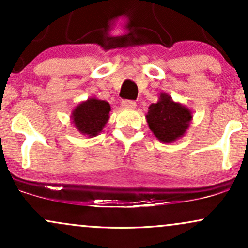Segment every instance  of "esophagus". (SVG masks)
<instances>
[{
	"label": "esophagus",
	"instance_id": "esophagus-1",
	"mask_svg": "<svg viewBox=\"0 0 248 248\" xmlns=\"http://www.w3.org/2000/svg\"><path fill=\"white\" fill-rule=\"evenodd\" d=\"M121 107L124 109H134L136 107V104L134 101H129V100H124L121 102Z\"/></svg>",
	"mask_w": 248,
	"mask_h": 248
}]
</instances>
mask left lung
Masks as SVG:
<instances>
[{"label":"left lung","mask_w":248,"mask_h":248,"mask_svg":"<svg viewBox=\"0 0 248 248\" xmlns=\"http://www.w3.org/2000/svg\"><path fill=\"white\" fill-rule=\"evenodd\" d=\"M148 126L162 143L177 141L192 121V112L184 105L172 100L167 93H160L158 101L148 107L146 115Z\"/></svg>","instance_id":"left-lung-1"}]
</instances>
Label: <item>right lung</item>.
I'll return each instance as SVG.
<instances>
[{"label": "right lung", "mask_w": 248, "mask_h": 248, "mask_svg": "<svg viewBox=\"0 0 248 248\" xmlns=\"http://www.w3.org/2000/svg\"><path fill=\"white\" fill-rule=\"evenodd\" d=\"M110 105L107 101L92 96L81 101L71 113L73 126L82 135L94 138L102 132L109 120Z\"/></svg>", "instance_id": "1"}]
</instances>
